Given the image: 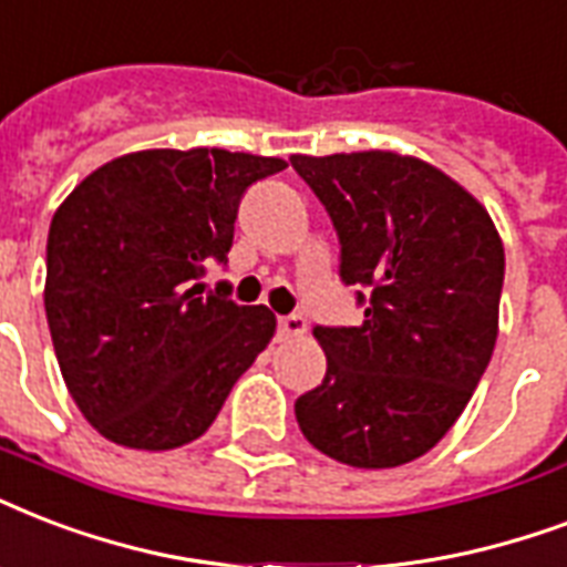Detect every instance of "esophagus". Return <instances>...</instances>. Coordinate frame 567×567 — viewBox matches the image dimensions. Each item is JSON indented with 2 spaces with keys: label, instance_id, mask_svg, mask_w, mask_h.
I'll use <instances>...</instances> for the list:
<instances>
[{
  "label": "esophagus",
  "instance_id": "1",
  "mask_svg": "<svg viewBox=\"0 0 567 567\" xmlns=\"http://www.w3.org/2000/svg\"><path fill=\"white\" fill-rule=\"evenodd\" d=\"M278 331L280 337H305L307 333V322L305 316H280L278 319Z\"/></svg>",
  "mask_w": 567,
  "mask_h": 567
}]
</instances>
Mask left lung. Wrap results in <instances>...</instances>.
Instances as JSON below:
<instances>
[{
    "mask_svg": "<svg viewBox=\"0 0 567 567\" xmlns=\"http://www.w3.org/2000/svg\"><path fill=\"white\" fill-rule=\"evenodd\" d=\"M331 215L361 324L313 337L328 358L296 402L316 450L363 471L425 455L488 367L506 254L488 209L429 162L390 151L292 156Z\"/></svg>",
    "mask_w": 567,
    "mask_h": 567,
    "instance_id": "left-lung-1",
    "label": "left lung"
}]
</instances>
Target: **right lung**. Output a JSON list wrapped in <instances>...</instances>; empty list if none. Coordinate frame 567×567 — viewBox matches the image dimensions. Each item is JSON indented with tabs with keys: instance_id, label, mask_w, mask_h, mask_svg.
I'll return each instance as SVG.
<instances>
[{
	"instance_id": "obj_1",
	"label": "right lung",
	"mask_w": 567,
	"mask_h": 567,
	"mask_svg": "<svg viewBox=\"0 0 567 567\" xmlns=\"http://www.w3.org/2000/svg\"><path fill=\"white\" fill-rule=\"evenodd\" d=\"M284 168L218 147L138 151L87 174L55 209L47 322L70 396L105 441L192 443L269 346V307L204 296L195 280L227 262L245 188Z\"/></svg>"
}]
</instances>
